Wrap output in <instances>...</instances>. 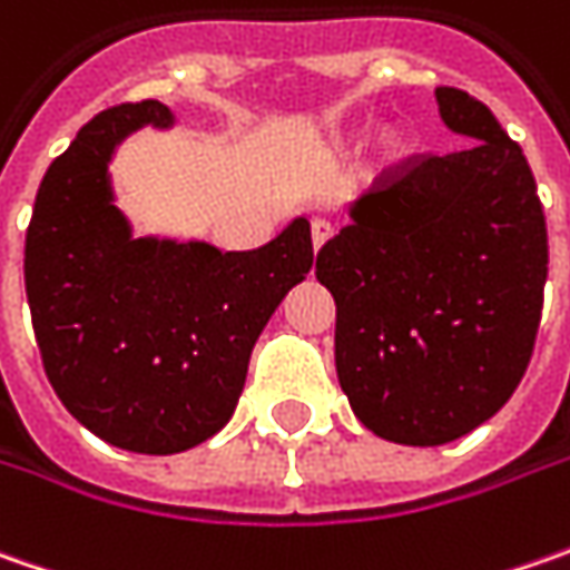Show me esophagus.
Returning a JSON list of instances; mask_svg holds the SVG:
<instances>
[{
  "label": "esophagus",
  "instance_id": "esophagus-1",
  "mask_svg": "<svg viewBox=\"0 0 570 570\" xmlns=\"http://www.w3.org/2000/svg\"><path fill=\"white\" fill-rule=\"evenodd\" d=\"M330 237H333V225H330L326 218H314V222H311V240H314V250H320Z\"/></svg>",
  "mask_w": 570,
  "mask_h": 570
}]
</instances>
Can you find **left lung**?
<instances>
[{"label": "left lung", "mask_w": 570, "mask_h": 570, "mask_svg": "<svg viewBox=\"0 0 570 570\" xmlns=\"http://www.w3.org/2000/svg\"><path fill=\"white\" fill-rule=\"evenodd\" d=\"M448 129L475 139L412 155L317 253L336 301V374L367 431L438 448L489 422L523 377L549 275L537 180L482 100L438 88Z\"/></svg>", "instance_id": "8db88e82"}]
</instances>
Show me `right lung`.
<instances>
[{"instance_id": "add662e5", "label": "right lung", "mask_w": 570, "mask_h": 570, "mask_svg": "<svg viewBox=\"0 0 570 570\" xmlns=\"http://www.w3.org/2000/svg\"><path fill=\"white\" fill-rule=\"evenodd\" d=\"M158 100L117 104L47 167L24 237V288L56 396L100 441L180 453L228 425L250 352L314 266L307 218L259 250L132 237L107 161Z\"/></svg>"}]
</instances>
